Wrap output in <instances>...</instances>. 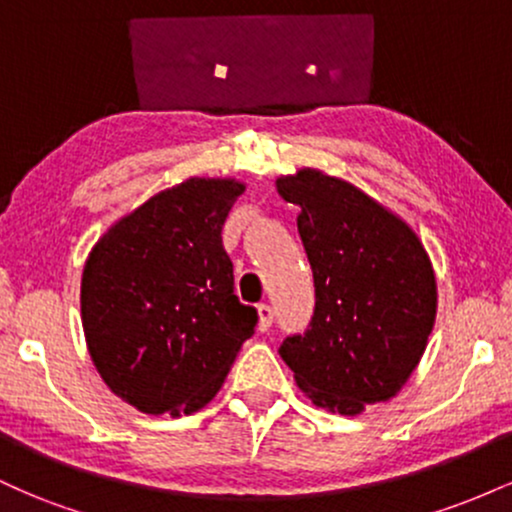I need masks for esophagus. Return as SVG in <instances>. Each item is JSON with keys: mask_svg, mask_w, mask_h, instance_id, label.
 <instances>
[{"mask_svg": "<svg viewBox=\"0 0 512 512\" xmlns=\"http://www.w3.org/2000/svg\"><path fill=\"white\" fill-rule=\"evenodd\" d=\"M272 322H274V310L269 308L267 303L257 305V327H260V332H267L269 327H272Z\"/></svg>", "mask_w": 512, "mask_h": 512, "instance_id": "obj_1", "label": "esophagus"}]
</instances>
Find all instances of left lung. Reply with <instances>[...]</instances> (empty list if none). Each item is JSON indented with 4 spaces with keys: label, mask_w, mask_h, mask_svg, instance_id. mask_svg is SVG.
Segmentation results:
<instances>
[{
    "label": "left lung",
    "mask_w": 512,
    "mask_h": 512,
    "mask_svg": "<svg viewBox=\"0 0 512 512\" xmlns=\"http://www.w3.org/2000/svg\"><path fill=\"white\" fill-rule=\"evenodd\" d=\"M296 204L315 281L308 330L279 346L315 407L361 414L419 366L436 320V276L416 233L349 182L303 168L276 180Z\"/></svg>",
    "instance_id": "1"
}]
</instances>
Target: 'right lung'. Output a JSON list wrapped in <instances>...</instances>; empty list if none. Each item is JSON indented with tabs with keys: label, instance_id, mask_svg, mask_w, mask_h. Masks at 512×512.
<instances>
[{
	"label": "right lung",
	"instance_id": "1",
	"mask_svg": "<svg viewBox=\"0 0 512 512\" xmlns=\"http://www.w3.org/2000/svg\"><path fill=\"white\" fill-rule=\"evenodd\" d=\"M245 187L190 178L98 240L81 276L88 354L144 414H192L214 399L257 310L233 293L221 231Z\"/></svg>",
	"mask_w": 512,
	"mask_h": 512
}]
</instances>
